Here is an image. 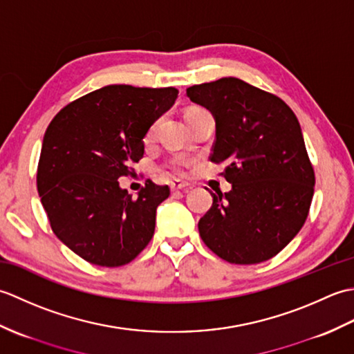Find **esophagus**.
Masks as SVG:
<instances>
[{
  "label": "esophagus",
  "mask_w": 354,
  "mask_h": 354,
  "mask_svg": "<svg viewBox=\"0 0 354 354\" xmlns=\"http://www.w3.org/2000/svg\"><path fill=\"white\" fill-rule=\"evenodd\" d=\"M189 187H190L189 184L178 181V179H176V181H171V183H170V190H171V192H181V190H187V189H189Z\"/></svg>",
  "instance_id": "1"
}]
</instances>
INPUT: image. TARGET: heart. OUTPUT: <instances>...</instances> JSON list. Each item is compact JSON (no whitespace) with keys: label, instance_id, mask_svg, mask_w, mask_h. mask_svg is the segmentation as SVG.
<instances>
[{"label":"heart","instance_id":"b5f03b06","mask_svg":"<svg viewBox=\"0 0 354 354\" xmlns=\"http://www.w3.org/2000/svg\"><path fill=\"white\" fill-rule=\"evenodd\" d=\"M193 109H199V108H192L189 111H193ZM152 132V129L149 131V133ZM184 167H185V162L183 160H179V158H176V160L171 161V170L175 173H184Z\"/></svg>","mask_w":354,"mask_h":354}]
</instances>
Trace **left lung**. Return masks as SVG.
Instances as JSON below:
<instances>
[{
	"instance_id": "left-lung-1",
	"label": "left lung",
	"mask_w": 354,
	"mask_h": 354,
	"mask_svg": "<svg viewBox=\"0 0 354 354\" xmlns=\"http://www.w3.org/2000/svg\"><path fill=\"white\" fill-rule=\"evenodd\" d=\"M189 99L216 122L209 160L227 164L231 192L212 193L198 223L221 259L255 265L272 259L298 234L309 214L315 173L301 126L277 95L236 77L187 88Z\"/></svg>"
}]
</instances>
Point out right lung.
<instances>
[{"label": "right lung", "mask_w": 354, "mask_h": 354, "mask_svg": "<svg viewBox=\"0 0 354 354\" xmlns=\"http://www.w3.org/2000/svg\"><path fill=\"white\" fill-rule=\"evenodd\" d=\"M176 97L171 86L109 85L66 104L45 131L37 164L42 207L57 239L93 265H126L153 236L169 187L149 181L133 199L118 178L133 171L142 138Z\"/></svg>", "instance_id": "obj_1"}]
</instances>
